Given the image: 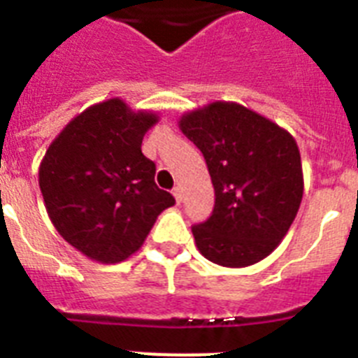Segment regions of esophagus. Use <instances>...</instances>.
<instances>
[{
    "label": "esophagus",
    "mask_w": 358,
    "mask_h": 358,
    "mask_svg": "<svg viewBox=\"0 0 358 358\" xmlns=\"http://www.w3.org/2000/svg\"><path fill=\"white\" fill-rule=\"evenodd\" d=\"M173 197H176V202L177 204H181V201H182V192H181V188H179V186H177V188H173Z\"/></svg>",
    "instance_id": "34e87169"
}]
</instances>
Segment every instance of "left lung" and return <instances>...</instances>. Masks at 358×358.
<instances>
[{
	"instance_id": "left-lung-1",
	"label": "left lung",
	"mask_w": 358,
	"mask_h": 358,
	"mask_svg": "<svg viewBox=\"0 0 358 358\" xmlns=\"http://www.w3.org/2000/svg\"><path fill=\"white\" fill-rule=\"evenodd\" d=\"M179 129L206 159L215 208L192 227L199 252L222 267H249L285 238L303 199L301 154L294 136L236 102L192 109Z\"/></svg>"
}]
</instances>
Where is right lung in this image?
<instances>
[{
  "label": "right lung",
  "mask_w": 358,
  "mask_h": 358,
  "mask_svg": "<svg viewBox=\"0 0 358 358\" xmlns=\"http://www.w3.org/2000/svg\"><path fill=\"white\" fill-rule=\"evenodd\" d=\"M159 122L122 98L84 109L57 134L39 166V188L59 235L98 264H120L143 245L176 199L157 188L141 143Z\"/></svg>",
  "instance_id": "1"
}]
</instances>
